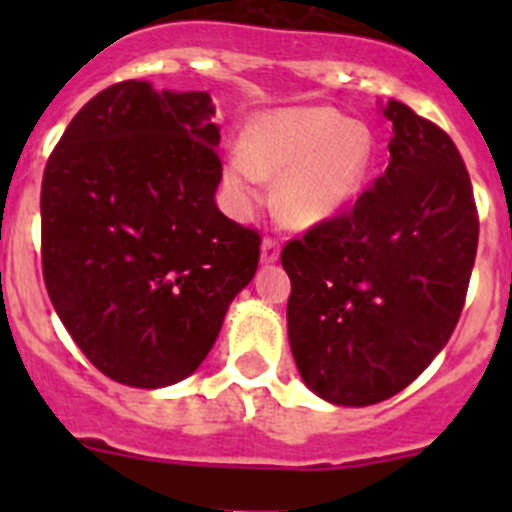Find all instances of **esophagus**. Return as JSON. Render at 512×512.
<instances>
[{
	"label": "esophagus",
	"instance_id": "obj_1",
	"mask_svg": "<svg viewBox=\"0 0 512 512\" xmlns=\"http://www.w3.org/2000/svg\"><path fill=\"white\" fill-rule=\"evenodd\" d=\"M260 257H262V262H265V265H272V262L280 260V245H277L275 237H265V240H262Z\"/></svg>",
	"mask_w": 512,
	"mask_h": 512
}]
</instances>
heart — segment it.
<instances>
[{"label":"heart","mask_w":512,"mask_h":512,"mask_svg":"<svg viewBox=\"0 0 512 512\" xmlns=\"http://www.w3.org/2000/svg\"><path fill=\"white\" fill-rule=\"evenodd\" d=\"M374 160L369 128L327 106L282 108L257 116L242 153L225 165V185L247 203L262 178H279L277 210L289 225L309 227L332 218L364 185Z\"/></svg>","instance_id":"obj_1"}]
</instances>
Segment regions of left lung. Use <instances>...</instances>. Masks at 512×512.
<instances>
[{
    "label": "left lung",
    "mask_w": 512,
    "mask_h": 512,
    "mask_svg": "<svg viewBox=\"0 0 512 512\" xmlns=\"http://www.w3.org/2000/svg\"><path fill=\"white\" fill-rule=\"evenodd\" d=\"M384 116L394 123L384 173L282 250L294 361L339 406L391 399L436 359L476 262V198L456 143L401 101Z\"/></svg>",
    "instance_id": "8db88e82"
}]
</instances>
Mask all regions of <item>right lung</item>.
<instances>
[{
    "label": "right lung",
    "instance_id": "add662e5",
    "mask_svg": "<svg viewBox=\"0 0 512 512\" xmlns=\"http://www.w3.org/2000/svg\"><path fill=\"white\" fill-rule=\"evenodd\" d=\"M208 91L121 81L71 118L41 180V270L101 374L160 389L193 374L255 277L260 232L215 205Z\"/></svg>",
    "mask_w": 512,
    "mask_h": 512
}]
</instances>
